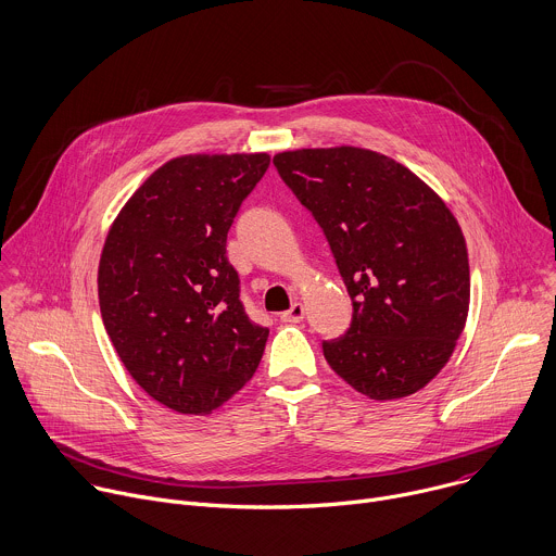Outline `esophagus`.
Segmentation results:
<instances>
[{
    "mask_svg": "<svg viewBox=\"0 0 556 556\" xmlns=\"http://www.w3.org/2000/svg\"><path fill=\"white\" fill-rule=\"evenodd\" d=\"M303 316H305V307H303V303L294 301V303L290 305V309L281 314V320H283V323H301V320H303Z\"/></svg>",
    "mask_w": 556,
    "mask_h": 556,
    "instance_id": "1",
    "label": "esophagus"
}]
</instances>
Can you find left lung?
<instances>
[{
    "instance_id": "8db88e82",
    "label": "left lung",
    "mask_w": 556,
    "mask_h": 556,
    "mask_svg": "<svg viewBox=\"0 0 556 556\" xmlns=\"http://www.w3.org/2000/svg\"><path fill=\"white\" fill-rule=\"evenodd\" d=\"M331 247L353 303L323 342L333 374L376 402L408 397L450 362L469 314V257L445 201L395 159L357 146L273 159Z\"/></svg>"
}]
</instances>
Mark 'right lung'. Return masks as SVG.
<instances>
[{"mask_svg":"<svg viewBox=\"0 0 556 556\" xmlns=\"http://www.w3.org/2000/svg\"><path fill=\"white\" fill-rule=\"evenodd\" d=\"M268 152L182 154L115 216L98 266L104 329L130 378L180 415H210L255 374L268 329L240 303L227 233Z\"/></svg>","mask_w":556,"mask_h":556,"instance_id":"1","label":"right lung"}]
</instances>
